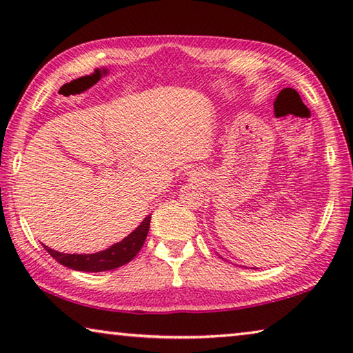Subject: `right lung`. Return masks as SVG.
Instances as JSON below:
<instances>
[{
    "label": "right lung",
    "mask_w": 353,
    "mask_h": 353,
    "mask_svg": "<svg viewBox=\"0 0 353 353\" xmlns=\"http://www.w3.org/2000/svg\"><path fill=\"white\" fill-rule=\"evenodd\" d=\"M149 223H151V216H146L132 234L128 235L123 241L113 244L109 249L101 250V252L97 254H62L48 246L43 248L52 259L61 263V265L70 268V270L85 272L110 271L126 265L140 252V249L146 241Z\"/></svg>",
    "instance_id": "1"
}]
</instances>
